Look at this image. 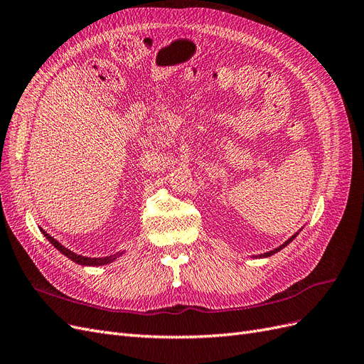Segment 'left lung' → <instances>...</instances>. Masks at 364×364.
Masks as SVG:
<instances>
[{"label": "left lung", "instance_id": "obj_1", "mask_svg": "<svg viewBox=\"0 0 364 364\" xmlns=\"http://www.w3.org/2000/svg\"><path fill=\"white\" fill-rule=\"evenodd\" d=\"M297 234H299V232H296V234H294L293 237H290V238H289L287 241H285V243H284V245H281L279 247H277V249H273V250H270V252H267V253H264V255H259V257H270V255H273V253H277V252H279L281 249H284L285 246H287V245H290V243H291V241H293V240L296 238V235H297Z\"/></svg>", "mask_w": 364, "mask_h": 364}]
</instances>
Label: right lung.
<instances>
[{
	"instance_id": "obj_1",
	"label": "right lung",
	"mask_w": 364,
	"mask_h": 364,
	"mask_svg": "<svg viewBox=\"0 0 364 364\" xmlns=\"http://www.w3.org/2000/svg\"><path fill=\"white\" fill-rule=\"evenodd\" d=\"M41 232L43 234V237H46L54 247H56L58 250H60L65 257H68V258L73 259L74 262L80 264V266H105V264L112 262V261H115L119 255H123V252H119V253H115V255H109V257H105V258H87V257H82V255H77V253L71 252L70 249H67L65 246H62V245L59 243V241H56L51 235H48L43 229H41Z\"/></svg>"
}]
</instances>
